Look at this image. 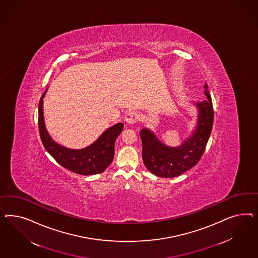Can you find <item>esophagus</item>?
Wrapping results in <instances>:
<instances>
[{
    "label": "esophagus",
    "mask_w": 258,
    "mask_h": 258,
    "mask_svg": "<svg viewBox=\"0 0 258 258\" xmlns=\"http://www.w3.org/2000/svg\"><path fill=\"white\" fill-rule=\"evenodd\" d=\"M137 118H138L137 113L134 112L133 110H130V111L125 112L124 119H125V122L126 124H134V123H136Z\"/></svg>",
    "instance_id": "obj_1"
}]
</instances>
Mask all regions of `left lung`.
Wrapping results in <instances>:
<instances>
[{"mask_svg": "<svg viewBox=\"0 0 258 258\" xmlns=\"http://www.w3.org/2000/svg\"><path fill=\"white\" fill-rule=\"evenodd\" d=\"M203 88L206 99L193 104L198 110L195 127L180 146H166L149 128L141 131L143 161L152 174L162 178L178 177L195 166L201 160L209 140L214 121L211 95L207 83Z\"/></svg>", "mask_w": 258, "mask_h": 258, "instance_id": "left-lung-1", "label": "left lung"}]
</instances>
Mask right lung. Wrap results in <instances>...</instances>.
I'll return each mask as SVG.
<instances>
[{
	"label": "right lung",
	"instance_id": "obj_1",
	"mask_svg": "<svg viewBox=\"0 0 258 258\" xmlns=\"http://www.w3.org/2000/svg\"><path fill=\"white\" fill-rule=\"evenodd\" d=\"M39 104V128L40 139L48 153L68 170L89 176L105 171L112 163L114 157V144L124 125L117 123L109 126L93 144L84 149H73L56 143L48 133L43 116V97Z\"/></svg>",
	"mask_w": 258,
	"mask_h": 258
}]
</instances>
